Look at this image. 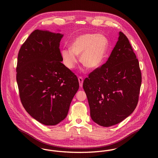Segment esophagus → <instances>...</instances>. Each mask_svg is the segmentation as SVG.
Masks as SVG:
<instances>
[{"mask_svg": "<svg viewBox=\"0 0 158 158\" xmlns=\"http://www.w3.org/2000/svg\"><path fill=\"white\" fill-rule=\"evenodd\" d=\"M78 81H79V85H80V86L81 88L83 86V79L82 77H80L78 78Z\"/></svg>", "mask_w": 158, "mask_h": 158, "instance_id": "1", "label": "esophagus"}]
</instances>
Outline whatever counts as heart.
Wrapping results in <instances>:
<instances>
[{"mask_svg":"<svg viewBox=\"0 0 158 158\" xmlns=\"http://www.w3.org/2000/svg\"><path fill=\"white\" fill-rule=\"evenodd\" d=\"M108 40L102 34L84 33L76 37L69 48L61 51L64 65L73 69L77 63V56L80 55L81 64L89 69H96L103 63L108 52Z\"/></svg>","mask_w":158,"mask_h":158,"instance_id":"heart-1","label":"heart"}]
</instances>
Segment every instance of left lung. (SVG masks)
Instances as JSON below:
<instances>
[{
  "mask_svg": "<svg viewBox=\"0 0 158 158\" xmlns=\"http://www.w3.org/2000/svg\"><path fill=\"white\" fill-rule=\"evenodd\" d=\"M106 63L83 81L92 120L108 127L134 111L142 82L139 63L127 37L121 31Z\"/></svg>",
  "mask_w": 158,
  "mask_h": 158,
  "instance_id": "1",
  "label": "left lung"
}]
</instances>
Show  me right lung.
<instances>
[{
  "label": "right lung",
  "mask_w": 158,
  "mask_h": 158,
  "mask_svg": "<svg viewBox=\"0 0 158 158\" xmlns=\"http://www.w3.org/2000/svg\"><path fill=\"white\" fill-rule=\"evenodd\" d=\"M63 35L33 31L18 56L16 80L23 106L45 125H55L67 116L79 88L77 76L63 61L60 43Z\"/></svg>",
  "instance_id": "1"
}]
</instances>
